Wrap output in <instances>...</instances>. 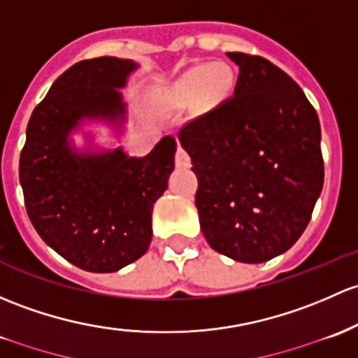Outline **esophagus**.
I'll return each instance as SVG.
<instances>
[{
    "label": "esophagus",
    "mask_w": 358,
    "mask_h": 358,
    "mask_svg": "<svg viewBox=\"0 0 358 358\" xmlns=\"http://www.w3.org/2000/svg\"><path fill=\"white\" fill-rule=\"evenodd\" d=\"M175 164H176V168H190L189 152H187V150L183 149L180 144H178V149H176V154H175Z\"/></svg>",
    "instance_id": "1"
}]
</instances>
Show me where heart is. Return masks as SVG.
<instances>
[{
    "label": "heart",
    "mask_w": 358,
    "mask_h": 358,
    "mask_svg": "<svg viewBox=\"0 0 358 358\" xmlns=\"http://www.w3.org/2000/svg\"><path fill=\"white\" fill-rule=\"evenodd\" d=\"M235 89V73L224 63L199 65L183 73L169 90L173 104L185 106L197 99L202 110H214L229 99Z\"/></svg>",
    "instance_id": "obj_1"
}]
</instances>
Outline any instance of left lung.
Returning a JSON list of instances; mask_svg holds the SVG:
<instances>
[{"label":"left lung","mask_w":358,"mask_h":358,"mask_svg":"<svg viewBox=\"0 0 358 358\" xmlns=\"http://www.w3.org/2000/svg\"><path fill=\"white\" fill-rule=\"evenodd\" d=\"M238 66L233 97L178 131L199 187L195 206L210 247L259 264L307 228L324 183L317 113L269 59L227 52Z\"/></svg>","instance_id":"left-lung-1"}]
</instances>
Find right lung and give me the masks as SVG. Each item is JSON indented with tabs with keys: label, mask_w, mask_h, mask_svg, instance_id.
<instances>
[{
	"label": "right lung",
	"mask_w": 358,
	"mask_h": 358,
	"mask_svg": "<svg viewBox=\"0 0 358 358\" xmlns=\"http://www.w3.org/2000/svg\"><path fill=\"white\" fill-rule=\"evenodd\" d=\"M137 69L115 56L70 66L32 111L20 154L30 223L52 250L90 273H115L148 252L152 208L175 169L171 135L144 157L122 148L80 150L73 144L71 134L85 122H106L122 131L127 104L120 89Z\"/></svg>",
	"instance_id": "1"
}]
</instances>
